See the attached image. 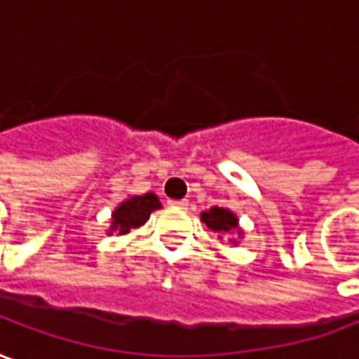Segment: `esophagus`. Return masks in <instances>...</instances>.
Returning a JSON list of instances; mask_svg holds the SVG:
<instances>
[{
  "label": "esophagus",
  "instance_id": "1",
  "mask_svg": "<svg viewBox=\"0 0 359 359\" xmlns=\"http://www.w3.org/2000/svg\"><path fill=\"white\" fill-rule=\"evenodd\" d=\"M170 208H177V209H187L189 208V201L187 199H170L168 201Z\"/></svg>",
  "mask_w": 359,
  "mask_h": 359
}]
</instances>
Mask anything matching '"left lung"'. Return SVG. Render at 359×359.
<instances>
[{"label":"left lung","instance_id":"8db88e82","mask_svg":"<svg viewBox=\"0 0 359 359\" xmlns=\"http://www.w3.org/2000/svg\"><path fill=\"white\" fill-rule=\"evenodd\" d=\"M203 223L208 225L209 229L217 231V233H229V231L237 229V217L231 213L229 209L213 208L205 211L203 215Z\"/></svg>","mask_w":359,"mask_h":359}]
</instances>
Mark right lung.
I'll return each instance as SVG.
<instances>
[{
    "instance_id": "obj_1",
    "label": "right lung",
    "mask_w": 359,
    "mask_h": 359,
    "mask_svg": "<svg viewBox=\"0 0 359 359\" xmlns=\"http://www.w3.org/2000/svg\"><path fill=\"white\" fill-rule=\"evenodd\" d=\"M158 208H160V201L154 194L130 197L112 213V227H110V231H118L120 235H124L130 229H136V227L144 225L150 217L151 211Z\"/></svg>"
}]
</instances>
